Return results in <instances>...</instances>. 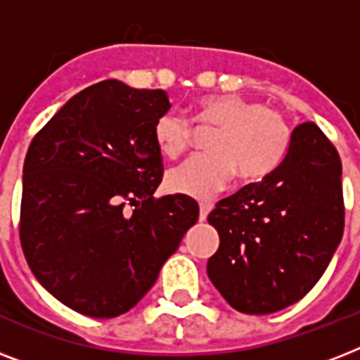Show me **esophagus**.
Wrapping results in <instances>:
<instances>
[{
    "label": "esophagus",
    "mask_w": 360,
    "mask_h": 360,
    "mask_svg": "<svg viewBox=\"0 0 360 360\" xmlns=\"http://www.w3.org/2000/svg\"><path fill=\"white\" fill-rule=\"evenodd\" d=\"M211 209H213V203L211 202H200V220H202V222L207 219V214Z\"/></svg>",
    "instance_id": "obj_1"
}]
</instances>
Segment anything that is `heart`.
Listing matches in <instances>:
<instances>
[{"mask_svg":"<svg viewBox=\"0 0 360 360\" xmlns=\"http://www.w3.org/2000/svg\"><path fill=\"white\" fill-rule=\"evenodd\" d=\"M196 121L220 127L209 141L211 153H198L168 172L174 192L207 198L222 191L236 175L256 181L280 162L290 141V127L278 110L240 95H209L196 106ZM155 140L166 157H177L194 140V123L179 110L155 121Z\"/></svg>","mask_w":360,"mask_h":360,"instance_id":"1","label":"heart"}]
</instances>
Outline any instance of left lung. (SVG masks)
I'll use <instances>...</instances> for the list:
<instances>
[{
	"mask_svg": "<svg viewBox=\"0 0 360 360\" xmlns=\"http://www.w3.org/2000/svg\"><path fill=\"white\" fill-rule=\"evenodd\" d=\"M219 250L207 274L230 307L273 314L301 301L344 233L342 162L316 123L299 124L282 162L209 213Z\"/></svg>",
	"mask_w": 360,
	"mask_h": 360,
	"instance_id": "obj_1",
	"label": "left lung"
}]
</instances>
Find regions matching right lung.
<instances>
[{"label":"right lung","instance_id":"obj_1","mask_svg":"<svg viewBox=\"0 0 360 360\" xmlns=\"http://www.w3.org/2000/svg\"><path fill=\"white\" fill-rule=\"evenodd\" d=\"M169 108L162 89L104 80L70 98L31 141L20 243L42 288L76 312H129L196 224L192 198H153L164 172L155 121Z\"/></svg>","mask_w":360,"mask_h":360}]
</instances>
